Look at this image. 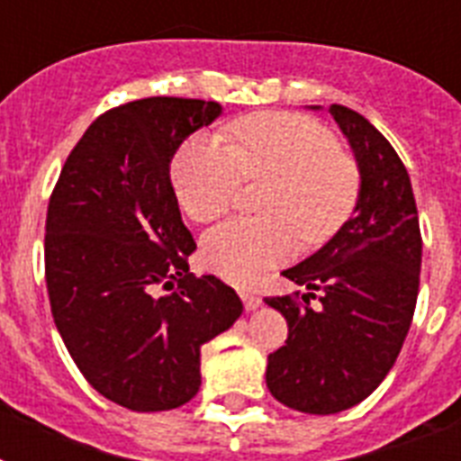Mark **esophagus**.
I'll return each instance as SVG.
<instances>
[{"label":"esophagus","mask_w":461,"mask_h":461,"mask_svg":"<svg viewBox=\"0 0 461 461\" xmlns=\"http://www.w3.org/2000/svg\"><path fill=\"white\" fill-rule=\"evenodd\" d=\"M241 301H243V308L246 310H256L260 308V295H256L253 291H241Z\"/></svg>","instance_id":"34e87169"}]
</instances>
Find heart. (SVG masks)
Here are the masks:
<instances>
[{
  "label": "heart",
  "mask_w": 461,
  "mask_h": 461,
  "mask_svg": "<svg viewBox=\"0 0 461 461\" xmlns=\"http://www.w3.org/2000/svg\"><path fill=\"white\" fill-rule=\"evenodd\" d=\"M237 146L211 134L186 140L172 160L179 205L201 224L234 208L243 179H272L263 218L231 220L203 241L205 265L234 284H253L265 269L308 246L329 241L353 215L360 172L339 151L327 127L295 113H256L234 127Z\"/></svg>",
  "instance_id": "b5f03b06"
}]
</instances>
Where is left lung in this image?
<instances>
[{"mask_svg":"<svg viewBox=\"0 0 461 461\" xmlns=\"http://www.w3.org/2000/svg\"><path fill=\"white\" fill-rule=\"evenodd\" d=\"M317 108V106H315ZM353 149L360 194L353 218L284 276L320 298H265L289 324L267 357L269 393L308 414H336L372 395L395 365L412 324L421 269V231L412 182L384 134L346 106L329 108Z\"/></svg>","mask_w":461,"mask_h":461,"instance_id":"1","label":"left lung"}]
</instances>
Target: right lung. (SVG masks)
<instances>
[{
  "instance_id": "1",
  "label": "right lung",
  "mask_w": 461,
  "mask_h": 461,
  "mask_svg": "<svg viewBox=\"0 0 461 461\" xmlns=\"http://www.w3.org/2000/svg\"><path fill=\"white\" fill-rule=\"evenodd\" d=\"M222 113L151 96L99 115L49 198L44 269L56 329L82 376L115 405L163 412L201 386V346L241 317L237 291L194 276L170 160Z\"/></svg>"
}]
</instances>
